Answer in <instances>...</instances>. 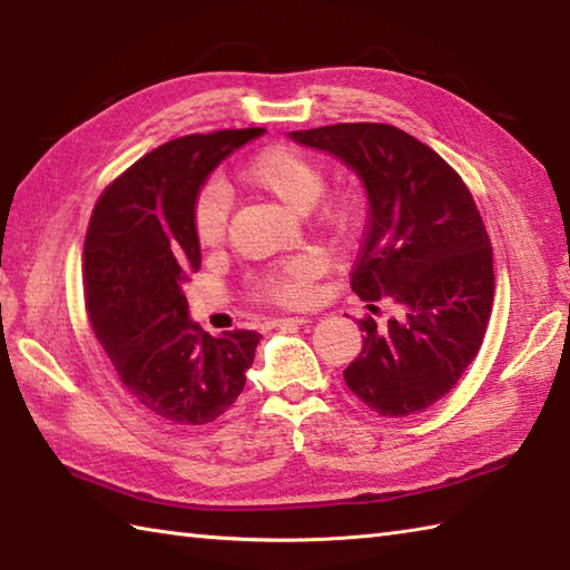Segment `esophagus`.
<instances>
[{"label":"esophagus","instance_id":"1","mask_svg":"<svg viewBox=\"0 0 570 570\" xmlns=\"http://www.w3.org/2000/svg\"><path fill=\"white\" fill-rule=\"evenodd\" d=\"M306 323H311V321H308V318H304V316H294V318H276V321H272L274 328H298V325H306Z\"/></svg>","mask_w":570,"mask_h":570}]
</instances>
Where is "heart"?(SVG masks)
Segmentation results:
<instances>
[{"instance_id": "b5f03b06", "label": "heart", "mask_w": 570, "mask_h": 570, "mask_svg": "<svg viewBox=\"0 0 570 570\" xmlns=\"http://www.w3.org/2000/svg\"><path fill=\"white\" fill-rule=\"evenodd\" d=\"M239 180L245 186L264 193L278 200L284 208L294 213L311 210L325 188V171L323 166L301 151L286 144L266 147L257 151L252 159L239 168ZM193 233L203 247H213L223 242L227 220H229V196L220 184H205L196 198H193ZM321 220L333 233L345 235L355 223L353 203L343 198L328 200L321 208ZM318 274V262L311 257H298L288 262L282 269L266 274L259 282V294L276 304L298 306L304 304L311 294V282Z\"/></svg>"}]
</instances>
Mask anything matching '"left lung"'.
I'll return each mask as SVG.
<instances>
[{"mask_svg":"<svg viewBox=\"0 0 570 570\" xmlns=\"http://www.w3.org/2000/svg\"><path fill=\"white\" fill-rule=\"evenodd\" d=\"M360 176L367 233L353 292L396 316L360 321L362 350L343 372L380 416H409L453 390L475 360L494 298L492 247L468 186L439 154L392 125H331L288 131Z\"/></svg>","mask_w":570,"mask_h":570,"instance_id":"1","label":"left lung"}]
</instances>
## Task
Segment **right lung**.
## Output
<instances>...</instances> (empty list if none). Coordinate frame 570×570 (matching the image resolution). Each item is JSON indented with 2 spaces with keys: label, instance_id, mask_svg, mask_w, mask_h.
<instances>
[{
  "label": "right lung",
  "instance_id": "right-lung-1",
  "mask_svg": "<svg viewBox=\"0 0 570 570\" xmlns=\"http://www.w3.org/2000/svg\"><path fill=\"white\" fill-rule=\"evenodd\" d=\"M266 129L188 135L141 156L107 186L85 237L92 331L137 402L178 426H203L245 390L259 333H203L184 284L200 269L193 198L235 149Z\"/></svg>",
  "mask_w": 570,
  "mask_h": 570
}]
</instances>
